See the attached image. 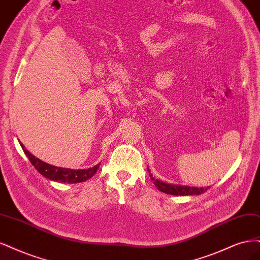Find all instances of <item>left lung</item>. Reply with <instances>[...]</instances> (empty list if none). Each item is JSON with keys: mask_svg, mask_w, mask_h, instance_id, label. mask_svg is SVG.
<instances>
[{"mask_svg": "<svg viewBox=\"0 0 260 260\" xmlns=\"http://www.w3.org/2000/svg\"><path fill=\"white\" fill-rule=\"evenodd\" d=\"M149 170V169H148ZM150 177H151L155 187L164 192L167 194L173 196H194V194H201L205 192L209 187L207 188H196V187H188V186H178V185H170V183H165L163 181H160L158 179H155L152 177L151 173H149Z\"/></svg>", "mask_w": 260, "mask_h": 260, "instance_id": "8db88e82", "label": "left lung"}]
</instances>
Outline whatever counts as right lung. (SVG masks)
I'll list each match as a JSON object with an SVG mask.
<instances>
[{
	"instance_id": "obj_1",
	"label": "right lung",
	"mask_w": 260,
	"mask_h": 260,
	"mask_svg": "<svg viewBox=\"0 0 260 260\" xmlns=\"http://www.w3.org/2000/svg\"><path fill=\"white\" fill-rule=\"evenodd\" d=\"M24 154L28 156L32 165L36 167V170L44 176V177L59 182H68V183H75V182H83L93 177L94 174L99 169V165L97 164L94 167H90L87 170H70V169H63V167H57L51 164H47L40 158L32 155L27 149H24L23 145L20 144Z\"/></svg>"
}]
</instances>
